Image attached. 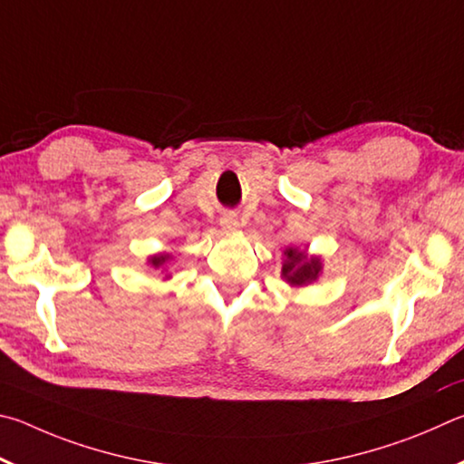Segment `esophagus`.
<instances>
[{"label": "esophagus", "mask_w": 464, "mask_h": 464, "mask_svg": "<svg viewBox=\"0 0 464 464\" xmlns=\"http://www.w3.org/2000/svg\"><path fill=\"white\" fill-rule=\"evenodd\" d=\"M219 226H222V230H226V232H234V230H238L240 222L234 214H226L222 219H219Z\"/></svg>", "instance_id": "esophagus-1"}]
</instances>
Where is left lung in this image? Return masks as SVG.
I'll return each mask as SVG.
<instances>
[{"instance_id":"obj_1","label":"left lung","mask_w":464,"mask_h":464,"mask_svg":"<svg viewBox=\"0 0 464 464\" xmlns=\"http://www.w3.org/2000/svg\"><path fill=\"white\" fill-rule=\"evenodd\" d=\"M322 256L307 255L305 250L297 246H287L283 250L281 263V279L289 283L291 287H307L322 275Z\"/></svg>"}]
</instances>
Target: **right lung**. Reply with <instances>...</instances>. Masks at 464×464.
Returning <instances> with one entry per match:
<instances>
[{
    "instance_id": "add662e5",
    "label": "right lung",
    "mask_w": 464,
    "mask_h": 464,
    "mask_svg": "<svg viewBox=\"0 0 464 464\" xmlns=\"http://www.w3.org/2000/svg\"><path fill=\"white\" fill-rule=\"evenodd\" d=\"M173 255L170 253H157V255H150L149 256V265L152 266V269H160V271H165L167 269V265H169V261H173ZM170 275H165V279H169Z\"/></svg>"
}]
</instances>
